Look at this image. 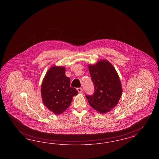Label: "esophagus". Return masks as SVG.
Masks as SVG:
<instances>
[{
    "mask_svg": "<svg viewBox=\"0 0 159 159\" xmlns=\"http://www.w3.org/2000/svg\"><path fill=\"white\" fill-rule=\"evenodd\" d=\"M77 91H78L79 93H82V91H83V89H82V88H77Z\"/></svg>",
    "mask_w": 159,
    "mask_h": 159,
    "instance_id": "esophagus-1",
    "label": "esophagus"
}]
</instances>
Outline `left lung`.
<instances>
[{"label":"left lung","mask_w":159,"mask_h":159,"mask_svg":"<svg viewBox=\"0 0 159 159\" xmlns=\"http://www.w3.org/2000/svg\"><path fill=\"white\" fill-rule=\"evenodd\" d=\"M94 92L86 95L89 105L101 113H106L116 106L122 93L121 83L115 68L108 61L89 66Z\"/></svg>","instance_id":"obj_1"}]
</instances>
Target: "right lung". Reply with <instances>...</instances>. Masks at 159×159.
<instances>
[{"label":"right lung","instance_id":"right-lung-1","mask_svg":"<svg viewBox=\"0 0 159 159\" xmlns=\"http://www.w3.org/2000/svg\"><path fill=\"white\" fill-rule=\"evenodd\" d=\"M64 67L53 66L46 74L41 86L43 104L53 113L64 112L70 105L73 97L78 92L70 87V79L65 75Z\"/></svg>","mask_w":159,"mask_h":159}]
</instances>
